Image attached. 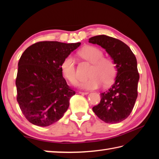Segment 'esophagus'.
<instances>
[{"label":"esophagus","mask_w":159,"mask_h":159,"mask_svg":"<svg viewBox=\"0 0 159 159\" xmlns=\"http://www.w3.org/2000/svg\"><path fill=\"white\" fill-rule=\"evenodd\" d=\"M79 94H82V95H87V94H88V92H82V91H79Z\"/></svg>","instance_id":"esophagus-1"}]
</instances>
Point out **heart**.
Returning a JSON list of instances; mask_svg holds the SVG:
<instances>
[{
	"mask_svg": "<svg viewBox=\"0 0 159 159\" xmlns=\"http://www.w3.org/2000/svg\"><path fill=\"white\" fill-rule=\"evenodd\" d=\"M79 55L85 60L93 64L89 77L80 83L83 88L94 90L99 88L102 83L107 86L111 84L116 74V66L111 58L104 57V53L99 48L87 46L79 51ZM61 70L63 76L72 83L76 84L78 76L76 70L75 60L73 56L68 55L61 64Z\"/></svg>",
	"mask_w": 159,
	"mask_h": 159,
	"instance_id": "heart-1",
	"label": "heart"
}]
</instances>
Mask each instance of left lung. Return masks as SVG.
Segmentation results:
<instances>
[{
	"label": "left lung",
	"mask_w": 159,
	"mask_h": 159,
	"mask_svg": "<svg viewBox=\"0 0 159 159\" xmlns=\"http://www.w3.org/2000/svg\"><path fill=\"white\" fill-rule=\"evenodd\" d=\"M89 43L104 48L117 69L114 84L100 94V102L93 111L105 123L121 122L130 114L138 98L139 75L135 56L124 43L106 35L91 37Z\"/></svg>",
	"instance_id": "obj_1"
}]
</instances>
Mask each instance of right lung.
<instances>
[{
    "instance_id": "add662e5",
    "label": "right lung",
    "mask_w": 159,
    "mask_h": 159,
    "mask_svg": "<svg viewBox=\"0 0 159 159\" xmlns=\"http://www.w3.org/2000/svg\"><path fill=\"white\" fill-rule=\"evenodd\" d=\"M80 43L41 41L26 48L18 62L17 100L32 124L46 127L62 118L76 93L62 76L61 64Z\"/></svg>"
}]
</instances>
